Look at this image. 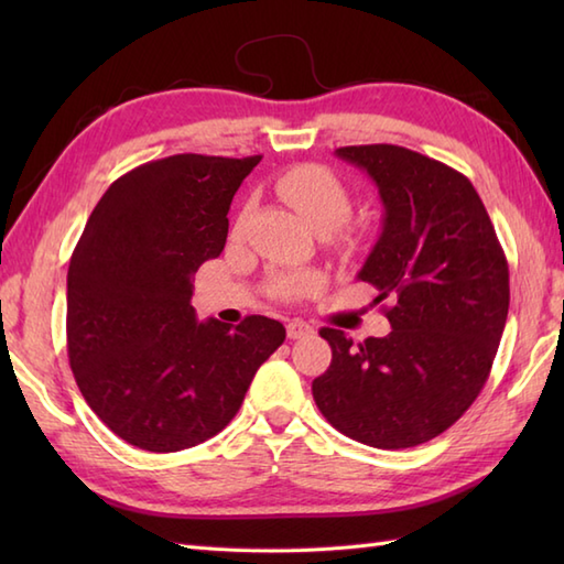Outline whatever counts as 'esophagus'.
I'll use <instances>...</instances> for the list:
<instances>
[{"label": "esophagus", "mask_w": 564, "mask_h": 564, "mask_svg": "<svg viewBox=\"0 0 564 564\" xmlns=\"http://www.w3.org/2000/svg\"><path fill=\"white\" fill-rule=\"evenodd\" d=\"M285 334H289V339H303L313 334V327H310L303 319H291L289 325H285Z\"/></svg>", "instance_id": "esophagus-1"}]
</instances>
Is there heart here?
<instances>
[{
    "instance_id": "1",
    "label": "heart",
    "mask_w": 564,
    "mask_h": 564,
    "mask_svg": "<svg viewBox=\"0 0 564 564\" xmlns=\"http://www.w3.org/2000/svg\"><path fill=\"white\" fill-rule=\"evenodd\" d=\"M279 194L303 215L319 232H332L349 220L354 200L349 188L327 166L297 164L279 176ZM317 273H279L273 275L271 291L275 297L293 301L319 289Z\"/></svg>"
}]
</instances>
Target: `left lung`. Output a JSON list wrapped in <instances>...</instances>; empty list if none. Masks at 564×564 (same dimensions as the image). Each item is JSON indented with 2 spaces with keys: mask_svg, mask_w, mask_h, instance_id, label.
Segmentation results:
<instances>
[{
  "mask_svg": "<svg viewBox=\"0 0 564 564\" xmlns=\"http://www.w3.org/2000/svg\"><path fill=\"white\" fill-rule=\"evenodd\" d=\"M382 200V232L358 271L394 305L392 332L354 344L325 327L332 364L313 380L327 422L373 448L443 434L485 388L509 315V267L470 178L398 145L339 148Z\"/></svg>",
  "mask_w": 564,
  "mask_h": 564,
  "instance_id": "1",
  "label": "left lung"
}]
</instances>
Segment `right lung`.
Wrapping results in <instances>:
<instances>
[{
    "label": "right lung",
    "instance_id": "1",
    "mask_svg": "<svg viewBox=\"0 0 564 564\" xmlns=\"http://www.w3.org/2000/svg\"><path fill=\"white\" fill-rule=\"evenodd\" d=\"M254 158L172 154L123 174L91 210L67 271V356L84 400L116 436L152 453L232 422L281 322L196 319L191 275L220 257L227 210Z\"/></svg>",
    "mask_w": 564,
    "mask_h": 564
}]
</instances>
